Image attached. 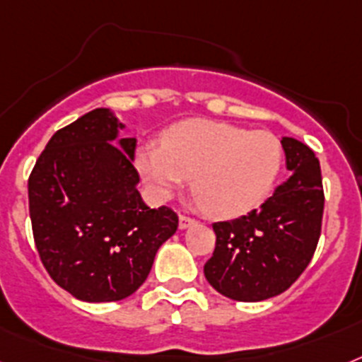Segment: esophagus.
Returning a JSON list of instances; mask_svg holds the SVG:
<instances>
[{
	"label": "esophagus",
	"instance_id": "esophagus-1",
	"mask_svg": "<svg viewBox=\"0 0 362 362\" xmlns=\"http://www.w3.org/2000/svg\"><path fill=\"white\" fill-rule=\"evenodd\" d=\"M191 224H195V218L187 217V215H180V217H178V226H180V230H186Z\"/></svg>",
	"mask_w": 362,
	"mask_h": 362
}]
</instances>
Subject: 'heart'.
Masks as SVG:
<instances>
[{"mask_svg":"<svg viewBox=\"0 0 362 362\" xmlns=\"http://www.w3.org/2000/svg\"><path fill=\"white\" fill-rule=\"evenodd\" d=\"M284 148L265 130L191 119L167 130L162 147L136 154L151 197L167 200L193 180L197 204L211 217L233 218L259 206L281 171Z\"/></svg>","mask_w":362,"mask_h":362,"instance_id":"heart-1","label":"heart"}]
</instances>
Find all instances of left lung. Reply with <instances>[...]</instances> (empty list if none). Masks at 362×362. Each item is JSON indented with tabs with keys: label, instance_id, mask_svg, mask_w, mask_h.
<instances>
[{
	"label": "left lung",
	"instance_id": "1",
	"mask_svg": "<svg viewBox=\"0 0 362 362\" xmlns=\"http://www.w3.org/2000/svg\"><path fill=\"white\" fill-rule=\"evenodd\" d=\"M291 176L257 209L215 223L204 276L217 293L261 302L287 291L309 265L320 239L324 189L318 158L294 138L281 139Z\"/></svg>",
	"mask_w": 362,
	"mask_h": 362
}]
</instances>
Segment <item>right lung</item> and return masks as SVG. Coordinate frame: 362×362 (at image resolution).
I'll return each mask as SVG.
<instances>
[{
  "instance_id": "obj_1",
  "label": "right lung",
  "mask_w": 362,
  "mask_h": 362,
  "mask_svg": "<svg viewBox=\"0 0 362 362\" xmlns=\"http://www.w3.org/2000/svg\"><path fill=\"white\" fill-rule=\"evenodd\" d=\"M108 108L57 130L29 176L36 250L54 284L83 302H117L144 285L178 228L138 191L136 138Z\"/></svg>"
}]
</instances>
